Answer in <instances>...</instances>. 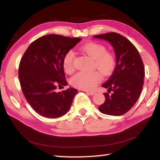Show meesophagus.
I'll use <instances>...</instances> for the list:
<instances>
[{
    "label": "esophagus",
    "instance_id": "34e87169",
    "mask_svg": "<svg viewBox=\"0 0 160 160\" xmlns=\"http://www.w3.org/2000/svg\"><path fill=\"white\" fill-rule=\"evenodd\" d=\"M85 92H86V93H88L89 94H90V95H94L95 92L93 91H88V90H85Z\"/></svg>",
    "mask_w": 160,
    "mask_h": 160
}]
</instances>
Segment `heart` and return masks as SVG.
<instances>
[{
    "label": "heart",
    "mask_w": 160,
    "mask_h": 160,
    "mask_svg": "<svg viewBox=\"0 0 160 160\" xmlns=\"http://www.w3.org/2000/svg\"><path fill=\"white\" fill-rule=\"evenodd\" d=\"M80 50L93 60L92 68L97 70L103 76H109L114 70L116 65L115 56L108 52L104 45L90 42L83 45ZM75 54L70 51L63 58V68L65 72L72 74L75 70ZM97 71L80 72L71 78V84L81 90H92L96 88L101 80V75Z\"/></svg>",
    "instance_id": "1"
}]
</instances>
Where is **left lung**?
<instances>
[{
	"instance_id": "obj_1",
	"label": "left lung",
	"mask_w": 160,
	"mask_h": 160,
	"mask_svg": "<svg viewBox=\"0 0 160 160\" xmlns=\"http://www.w3.org/2000/svg\"><path fill=\"white\" fill-rule=\"evenodd\" d=\"M109 42L114 48L116 66L112 76L102 85L108 88L105 102L99 107L102 113L121 116L131 109L141 93L145 68L138 51L125 37L116 32L94 36ZM111 91L112 93L109 95Z\"/></svg>"
}]
</instances>
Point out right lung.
I'll use <instances>...</instances> for the list:
<instances>
[{
  "label": "right lung",
  "mask_w": 160,
  "mask_h": 160,
  "mask_svg": "<svg viewBox=\"0 0 160 160\" xmlns=\"http://www.w3.org/2000/svg\"><path fill=\"white\" fill-rule=\"evenodd\" d=\"M80 38L48 34L35 40L27 48L19 65L22 91L29 105L40 116L58 118L66 113L78 90L68 88L63 68L65 54Z\"/></svg>",
  "instance_id": "right-lung-1"
}]
</instances>
